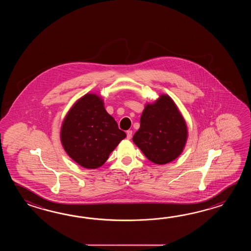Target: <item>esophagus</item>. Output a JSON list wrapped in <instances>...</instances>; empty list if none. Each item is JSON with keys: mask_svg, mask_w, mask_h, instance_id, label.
Segmentation results:
<instances>
[{"mask_svg": "<svg viewBox=\"0 0 251 251\" xmlns=\"http://www.w3.org/2000/svg\"><path fill=\"white\" fill-rule=\"evenodd\" d=\"M132 134H133V132L131 130H128L127 132H126V138L128 140H130L131 137H132Z\"/></svg>", "mask_w": 251, "mask_h": 251, "instance_id": "esophagus-1", "label": "esophagus"}]
</instances>
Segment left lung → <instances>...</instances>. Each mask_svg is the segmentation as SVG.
I'll list each match as a JSON object with an SVG mask.
<instances>
[{"label": "left lung", "instance_id": "left-lung-1", "mask_svg": "<svg viewBox=\"0 0 251 251\" xmlns=\"http://www.w3.org/2000/svg\"><path fill=\"white\" fill-rule=\"evenodd\" d=\"M134 144L155 164H167L181 154L187 140L185 119L171 97L162 94L146 104Z\"/></svg>", "mask_w": 251, "mask_h": 251}]
</instances>
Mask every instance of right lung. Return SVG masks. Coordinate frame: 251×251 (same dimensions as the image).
<instances>
[{
    "label": "right lung",
    "mask_w": 251,
    "mask_h": 251,
    "mask_svg": "<svg viewBox=\"0 0 251 251\" xmlns=\"http://www.w3.org/2000/svg\"><path fill=\"white\" fill-rule=\"evenodd\" d=\"M116 120L106 111L101 97L87 93L70 108L60 138L70 158L86 169L101 167L126 138Z\"/></svg>",
    "instance_id": "right-lung-1"
}]
</instances>
